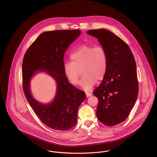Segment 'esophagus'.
Returning <instances> with one entry per match:
<instances>
[{
    "label": "esophagus",
    "instance_id": "1",
    "mask_svg": "<svg viewBox=\"0 0 157 157\" xmlns=\"http://www.w3.org/2000/svg\"><path fill=\"white\" fill-rule=\"evenodd\" d=\"M86 96H87V98L90 97V96L91 95V93H89V92H88V91L86 92Z\"/></svg>",
    "mask_w": 157,
    "mask_h": 157
}]
</instances>
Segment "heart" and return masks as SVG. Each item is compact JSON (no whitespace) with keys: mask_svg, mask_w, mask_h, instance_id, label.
Segmentation results:
<instances>
[{"mask_svg":"<svg viewBox=\"0 0 157 157\" xmlns=\"http://www.w3.org/2000/svg\"><path fill=\"white\" fill-rule=\"evenodd\" d=\"M71 61L64 63V70L70 82L80 84V70L84 75L81 86L84 90H90L96 84L97 80L104 79L107 71L108 58L102 46L82 45L70 54Z\"/></svg>","mask_w":157,"mask_h":157,"instance_id":"obj_1","label":"heart"}]
</instances>
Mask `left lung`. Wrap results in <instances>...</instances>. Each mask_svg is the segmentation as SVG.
Here are the masks:
<instances>
[{"instance_id": "obj_1", "label": "left lung", "mask_w": 157, "mask_h": 157, "mask_svg": "<svg viewBox=\"0 0 157 157\" xmlns=\"http://www.w3.org/2000/svg\"><path fill=\"white\" fill-rule=\"evenodd\" d=\"M98 38L107 54L108 67L101 85L93 91L98 98L96 116L108 126H115L128 117L139 94L134 57L121 38L104 29L88 30Z\"/></svg>"}]
</instances>
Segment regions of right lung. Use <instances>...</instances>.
Returning a JSON list of instances; mask_svg holds the SVG:
<instances>
[{
    "label": "right lung",
    "instance_id": "1",
    "mask_svg": "<svg viewBox=\"0 0 157 157\" xmlns=\"http://www.w3.org/2000/svg\"><path fill=\"white\" fill-rule=\"evenodd\" d=\"M81 33L79 29L43 33L23 57V88L26 98L40 120L53 129L66 131L73 127L78 108L86 98L84 91L69 83L64 70V53ZM41 72L51 76L57 84L54 99L46 104L36 101L30 91L32 78Z\"/></svg>",
    "mask_w": 157,
    "mask_h": 157
}]
</instances>
